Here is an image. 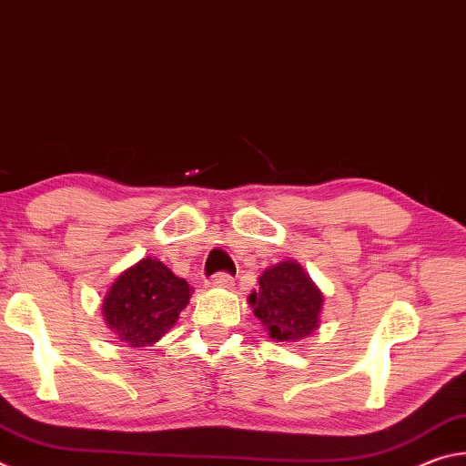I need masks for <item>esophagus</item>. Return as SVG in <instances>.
<instances>
[{
	"label": "esophagus",
	"instance_id": "obj_1",
	"mask_svg": "<svg viewBox=\"0 0 466 466\" xmlns=\"http://www.w3.org/2000/svg\"><path fill=\"white\" fill-rule=\"evenodd\" d=\"M232 283H234L232 275L218 273V275H214V278H211V279L208 281V288H230Z\"/></svg>",
	"mask_w": 466,
	"mask_h": 466
}]
</instances>
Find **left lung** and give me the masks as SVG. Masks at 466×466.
I'll return each instance as SVG.
<instances>
[{"instance_id":"left-lung-1","label":"left lung","mask_w":466,"mask_h":466,"mask_svg":"<svg viewBox=\"0 0 466 466\" xmlns=\"http://www.w3.org/2000/svg\"><path fill=\"white\" fill-rule=\"evenodd\" d=\"M248 304L269 339L294 345L319 329L325 298L304 267L286 258L258 275V289H252Z\"/></svg>"}]
</instances>
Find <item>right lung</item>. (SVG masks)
Returning a JSON list of instances; mask_svg holds the SVG:
<instances>
[{
  "label": "right lung",
  "instance_id": "1",
  "mask_svg": "<svg viewBox=\"0 0 466 466\" xmlns=\"http://www.w3.org/2000/svg\"><path fill=\"white\" fill-rule=\"evenodd\" d=\"M193 288L157 258L144 257L121 271L102 299V319L131 347H149L177 325Z\"/></svg>",
  "mask_w": 466,
  "mask_h": 466
}]
</instances>
